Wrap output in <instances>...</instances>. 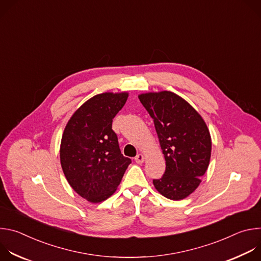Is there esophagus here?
I'll list each match as a JSON object with an SVG mask.
<instances>
[{"instance_id":"esophagus-1","label":"esophagus","mask_w":261,"mask_h":261,"mask_svg":"<svg viewBox=\"0 0 261 261\" xmlns=\"http://www.w3.org/2000/svg\"><path fill=\"white\" fill-rule=\"evenodd\" d=\"M144 161V156L142 154H138L136 157H135V162L138 163V164H141L143 163Z\"/></svg>"}]
</instances>
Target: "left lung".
<instances>
[{
	"mask_svg": "<svg viewBox=\"0 0 261 261\" xmlns=\"http://www.w3.org/2000/svg\"><path fill=\"white\" fill-rule=\"evenodd\" d=\"M154 120L166 169L154 179L156 190L171 200L193 193L205 173L211 159L212 138L202 117L181 97L169 92L138 95Z\"/></svg>",
	"mask_w": 261,
	"mask_h": 261,
	"instance_id": "left-lung-1",
	"label": "left lung"
}]
</instances>
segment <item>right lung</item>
<instances>
[{"label":"right lung","instance_id":"1","mask_svg":"<svg viewBox=\"0 0 261 261\" xmlns=\"http://www.w3.org/2000/svg\"><path fill=\"white\" fill-rule=\"evenodd\" d=\"M127 92L98 94L75 110L63 132V172L79 195L92 203L113 195L131 159L121 153L113 119L125 105Z\"/></svg>","mask_w":261,"mask_h":261}]
</instances>
